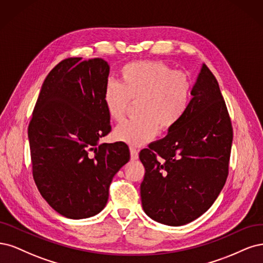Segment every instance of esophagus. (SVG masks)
Listing matches in <instances>:
<instances>
[{"label": "esophagus", "instance_id": "esophagus-1", "mask_svg": "<svg viewBox=\"0 0 263 263\" xmlns=\"http://www.w3.org/2000/svg\"><path fill=\"white\" fill-rule=\"evenodd\" d=\"M130 154H131V160H137L139 158V151L134 147H130Z\"/></svg>", "mask_w": 263, "mask_h": 263}]
</instances>
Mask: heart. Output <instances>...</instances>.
I'll return each mask as SVG.
<instances>
[{"instance_id":"obj_1","label":"heart","mask_w":263,"mask_h":263,"mask_svg":"<svg viewBox=\"0 0 263 263\" xmlns=\"http://www.w3.org/2000/svg\"><path fill=\"white\" fill-rule=\"evenodd\" d=\"M121 83L109 81L103 101L109 117L122 120L131 100H138V117L114 130L117 141L139 146L153 139L158 129L167 132L182 119L190 106L192 82L162 61H135L120 70Z\"/></svg>"}]
</instances>
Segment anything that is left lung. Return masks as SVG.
I'll list each match as a JSON object with an SVG mask.
<instances>
[{"mask_svg":"<svg viewBox=\"0 0 263 263\" xmlns=\"http://www.w3.org/2000/svg\"><path fill=\"white\" fill-rule=\"evenodd\" d=\"M187 112L165 138L140 152L142 206L152 219L181 226L201 216L228 175L233 128L218 83L202 64Z\"/></svg>","mask_w":263,"mask_h":263,"instance_id":"1","label":"left lung"}]
</instances>
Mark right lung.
<instances>
[{"label": "right lung", "instance_id": "add662e5", "mask_svg": "<svg viewBox=\"0 0 263 263\" xmlns=\"http://www.w3.org/2000/svg\"><path fill=\"white\" fill-rule=\"evenodd\" d=\"M109 71L100 58L57 64L28 126L33 180L48 204L67 218L103 211L112 178L130 159L125 143H99L111 131L103 101Z\"/></svg>", "mask_w": 263, "mask_h": 263}]
</instances>
